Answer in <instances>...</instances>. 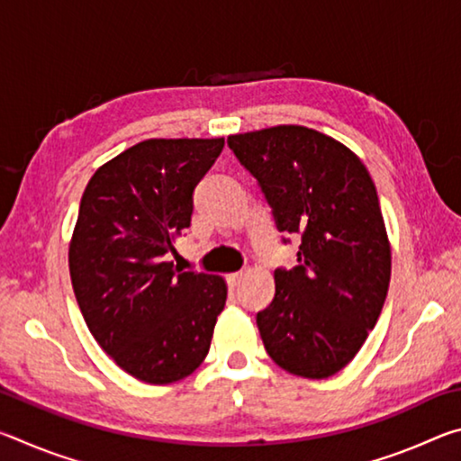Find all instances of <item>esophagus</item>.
<instances>
[{"mask_svg": "<svg viewBox=\"0 0 461 461\" xmlns=\"http://www.w3.org/2000/svg\"><path fill=\"white\" fill-rule=\"evenodd\" d=\"M246 276V270H240V272H231V275H228V285H230V288H236L240 283H241V278Z\"/></svg>", "mask_w": 461, "mask_h": 461, "instance_id": "esophagus-1", "label": "esophagus"}]
</instances>
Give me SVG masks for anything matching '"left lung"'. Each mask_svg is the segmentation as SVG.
Wrapping results in <instances>:
<instances>
[{
    "label": "left lung",
    "instance_id": "8db88e82",
    "mask_svg": "<svg viewBox=\"0 0 461 461\" xmlns=\"http://www.w3.org/2000/svg\"><path fill=\"white\" fill-rule=\"evenodd\" d=\"M228 144L278 231L301 233L299 264L275 270V299L256 315L264 348L294 376L330 378L360 352L386 301L390 241L376 186L348 146L305 126L233 134Z\"/></svg>",
    "mask_w": 461,
    "mask_h": 461
}]
</instances>
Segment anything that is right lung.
Returning a JSON list of instances; mask_svg holds the SVG:
<instances>
[{
    "label": "right lung",
    "mask_w": 461,
    "mask_h": 461,
    "mask_svg": "<svg viewBox=\"0 0 461 461\" xmlns=\"http://www.w3.org/2000/svg\"><path fill=\"white\" fill-rule=\"evenodd\" d=\"M223 138H150L95 170L68 244L85 323L104 352L148 384L189 376L205 360L228 286L181 272L167 254L191 225L193 191Z\"/></svg>",
    "instance_id": "obj_1"
}]
</instances>
